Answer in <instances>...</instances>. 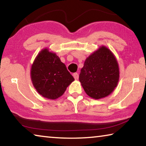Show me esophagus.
I'll return each mask as SVG.
<instances>
[{
  "label": "esophagus",
  "mask_w": 146,
  "mask_h": 146,
  "mask_svg": "<svg viewBox=\"0 0 146 146\" xmlns=\"http://www.w3.org/2000/svg\"><path fill=\"white\" fill-rule=\"evenodd\" d=\"M73 77L75 78V80H78V77H79V75H78V73H73Z\"/></svg>",
  "instance_id": "esophagus-1"
}]
</instances>
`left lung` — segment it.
<instances>
[{
    "mask_svg": "<svg viewBox=\"0 0 146 146\" xmlns=\"http://www.w3.org/2000/svg\"><path fill=\"white\" fill-rule=\"evenodd\" d=\"M119 76V67L114 54L102 46L86 59L79 81L89 97L100 99L114 91Z\"/></svg>",
    "mask_w": 146,
    "mask_h": 146,
    "instance_id": "left-lung-1",
    "label": "left lung"
}]
</instances>
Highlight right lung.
Listing matches in <instances>:
<instances>
[{
	"instance_id": "obj_1",
	"label": "right lung",
	"mask_w": 146,
	"mask_h": 146,
	"mask_svg": "<svg viewBox=\"0 0 146 146\" xmlns=\"http://www.w3.org/2000/svg\"><path fill=\"white\" fill-rule=\"evenodd\" d=\"M30 75L36 91L50 100L61 97L75 80L58 56L48 48L42 49L35 58Z\"/></svg>"
}]
</instances>
